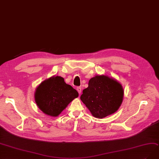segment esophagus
Masks as SVG:
<instances>
[{
	"instance_id": "34e87169",
	"label": "esophagus",
	"mask_w": 159,
	"mask_h": 159,
	"mask_svg": "<svg viewBox=\"0 0 159 159\" xmlns=\"http://www.w3.org/2000/svg\"><path fill=\"white\" fill-rule=\"evenodd\" d=\"M76 90H77V91H78V92H79V94H80L81 91H82V89H81V87H77V88H76Z\"/></svg>"
}]
</instances>
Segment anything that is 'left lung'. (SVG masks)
I'll list each match as a JSON object with an SVG mask.
<instances>
[{
  "label": "left lung",
  "instance_id": "8db88e82",
  "mask_svg": "<svg viewBox=\"0 0 159 159\" xmlns=\"http://www.w3.org/2000/svg\"><path fill=\"white\" fill-rule=\"evenodd\" d=\"M123 96L124 90L118 81L106 75H96L89 80L80 99L93 116L103 119L119 109Z\"/></svg>",
  "mask_w": 159,
  "mask_h": 159
}]
</instances>
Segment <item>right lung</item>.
Returning a JSON list of instances; mask_svg holds the SVG:
<instances>
[{"mask_svg": "<svg viewBox=\"0 0 159 159\" xmlns=\"http://www.w3.org/2000/svg\"><path fill=\"white\" fill-rule=\"evenodd\" d=\"M78 96V92L59 76H53L42 82L34 92L39 108L51 116H57Z\"/></svg>", "mask_w": 159, "mask_h": 159, "instance_id": "obj_1", "label": "right lung"}]
</instances>
